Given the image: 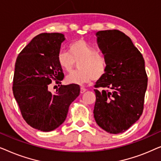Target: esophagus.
<instances>
[{
  "label": "esophagus",
  "mask_w": 161,
  "mask_h": 161,
  "mask_svg": "<svg viewBox=\"0 0 161 161\" xmlns=\"http://www.w3.org/2000/svg\"><path fill=\"white\" fill-rule=\"evenodd\" d=\"M86 89H85V88H83V87H80V93L81 94H83V93H84L85 92H86Z\"/></svg>",
  "instance_id": "1"
}]
</instances>
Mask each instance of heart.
I'll return each mask as SVG.
<instances>
[{"label": "heart", "mask_w": 161, "mask_h": 161, "mask_svg": "<svg viewBox=\"0 0 161 161\" xmlns=\"http://www.w3.org/2000/svg\"><path fill=\"white\" fill-rule=\"evenodd\" d=\"M78 61L79 69L68 75L66 78L67 83L83 85L93 79L100 78L106 71L107 61L104 55L96 51L83 39L70 44L69 53L61 50L57 54V62L67 72H71L75 62Z\"/></svg>", "instance_id": "heart-1"}]
</instances>
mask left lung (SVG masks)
Wrapping results in <instances>:
<instances>
[{
	"label": "left lung",
	"instance_id": "left-lung-1",
	"mask_svg": "<svg viewBox=\"0 0 161 161\" xmlns=\"http://www.w3.org/2000/svg\"><path fill=\"white\" fill-rule=\"evenodd\" d=\"M96 36L107 68L94 86V117L108 133H121L143 113L148 81L144 59L130 38L120 31H100Z\"/></svg>",
	"mask_w": 161,
	"mask_h": 161
}]
</instances>
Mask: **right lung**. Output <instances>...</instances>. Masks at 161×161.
Returning <instances> with one entry per match:
<instances>
[{"label": "right lung", "mask_w": 161, "mask_h": 161, "mask_svg": "<svg viewBox=\"0 0 161 161\" xmlns=\"http://www.w3.org/2000/svg\"><path fill=\"white\" fill-rule=\"evenodd\" d=\"M64 40V35L59 33L37 35L19 53L15 63V100L25 122L43 132L53 130L64 122L70 104L80 94V87L73 83L61 85L55 94L48 90L52 80L61 83L64 76L57 62Z\"/></svg>", "instance_id": "1"}]
</instances>
